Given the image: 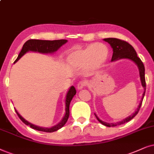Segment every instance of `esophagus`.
<instances>
[{
  "label": "esophagus",
  "instance_id": "1",
  "mask_svg": "<svg viewBox=\"0 0 154 154\" xmlns=\"http://www.w3.org/2000/svg\"><path fill=\"white\" fill-rule=\"evenodd\" d=\"M86 85H87V82H86L85 81L79 82L78 83V85H77V89H78L79 90L82 89L85 87Z\"/></svg>",
  "mask_w": 154,
  "mask_h": 154
}]
</instances>
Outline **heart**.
Returning <instances> with one entry per match:
<instances>
[{
    "label": "heart",
    "instance_id": "heart-1",
    "mask_svg": "<svg viewBox=\"0 0 154 154\" xmlns=\"http://www.w3.org/2000/svg\"><path fill=\"white\" fill-rule=\"evenodd\" d=\"M108 47L102 43H95L88 45L81 49H73L67 55V61L73 67L84 65L88 71L99 69L107 60L108 57Z\"/></svg>",
    "mask_w": 154,
    "mask_h": 154
}]
</instances>
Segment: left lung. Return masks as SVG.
I'll return each mask as SVG.
<instances>
[{"label": "left lung", "mask_w": 154, "mask_h": 154, "mask_svg": "<svg viewBox=\"0 0 154 154\" xmlns=\"http://www.w3.org/2000/svg\"><path fill=\"white\" fill-rule=\"evenodd\" d=\"M103 41L108 42L110 46H111L112 48V56L111 61H116L118 60L119 59H129V60H131L133 62L136 63L139 68V76H140V80L141 82V85L144 87V93H143L142 98H141L140 103H139V105L138 106V108H137V110H135L134 113L131 115V116H128V118H126L124 120H122V121L118 122L116 123H108V122L102 121L101 120H100L99 118H98V116H96V113L95 115L96 118L98 120V122H101L102 125H103L107 126V127H115L117 125H120L124 124L127 122H129L130 120H132V119L135 117V116L138 113L139 109H140L141 103H142L143 98H144V96L145 95V91H146V81H145V68L144 65L143 64L142 61L141 60V59L137 56V54L135 51L134 48L131 46V45L129 44V43L125 42V41L118 39V38H104Z\"/></svg>", "instance_id": "8db88e82"}]
</instances>
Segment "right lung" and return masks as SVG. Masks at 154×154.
<instances>
[{"mask_svg": "<svg viewBox=\"0 0 154 154\" xmlns=\"http://www.w3.org/2000/svg\"><path fill=\"white\" fill-rule=\"evenodd\" d=\"M67 42L65 39H60V40H54V41H48V40H38V39H29L24 43V44L22 46V48L21 51H20V54L18 55L17 58L16 59L15 63L19 60L23 55L25 54L28 51H34V52H38L42 53H51L56 51L58 49L63 46V44H65V43ZM76 89L75 88L72 86L69 88V89L67 91L66 94V97H65V114L63 116V118L61 121L59 122L58 125L52 127L51 128H42V127H38L36 125H34L28 121H26L25 119L22 118L20 116L17 110H15L16 112H17V116H19L20 120L24 122V124L26 125L30 126V128L34 130H36L38 131H42V132H53L55 131L58 130L59 129L63 128L65 125V124L66 123L67 121V119L69 118V103L74 97V96L76 94Z\"/></svg>", "mask_w": 154, "mask_h": 154, "instance_id": "right-lung-1", "label": "right lung"}]
</instances>
